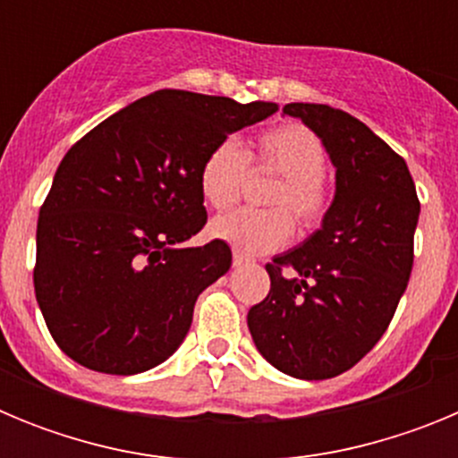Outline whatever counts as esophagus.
Masks as SVG:
<instances>
[{
    "label": "esophagus",
    "instance_id": "esophagus-1",
    "mask_svg": "<svg viewBox=\"0 0 458 458\" xmlns=\"http://www.w3.org/2000/svg\"><path fill=\"white\" fill-rule=\"evenodd\" d=\"M250 259L245 257L242 252H238V250H233V266H242V264H248Z\"/></svg>",
    "mask_w": 458,
    "mask_h": 458
}]
</instances>
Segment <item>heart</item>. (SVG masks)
<instances>
[{
	"label": "heart",
	"mask_w": 458,
	"mask_h": 458,
	"mask_svg": "<svg viewBox=\"0 0 458 458\" xmlns=\"http://www.w3.org/2000/svg\"><path fill=\"white\" fill-rule=\"evenodd\" d=\"M250 165L254 172L275 174L266 192L268 210L241 208L213 220L210 233L242 254L279 250L293 236V220L302 232H314L327 217L333 188L326 176V148L302 123H282L261 132L252 151L236 140H222L210 148L199 169V190L206 204L225 210L241 199Z\"/></svg>",
	"instance_id": "1"
}]
</instances>
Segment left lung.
Returning a JSON list of instances; mask_svg holds the SVG:
<instances>
[{
    "label": "left lung",
    "instance_id": "left-lung-1",
    "mask_svg": "<svg viewBox=\"0 0 458 458\" xmlns=\"http://www.w3.org/2000/svg\"><path fill=\"white\" fill-rule=\"evenodd\" d=\"M326 144L337 192L317 233L266 264L270 291L248 311L259 353L284 374L323 380L349 371L394 317L412 270L420 216L399 153L330 105L289 103Z\"/></svg>",
    "mask_w": 458,
    "mask_h": 458
}]
</instances>
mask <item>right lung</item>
Listing matches in <instances>:
<instances>
[{"instance_id":"1","label":"right lung","mask_w":458,"mask_h":458,"mask_svg":"<svg viewBox=\"0 0 458 458\" xmlns=\"http://www.w3.org/2000/svg\"><path fill=\"white\" fill-rule=\"evenodd\" d=\"M275 103L163 89L68 148L40 206L34 289L56 346L100 374L131 376L179 349L194 302L232 266L204 229L199 169L217 141Z\"/></svg>"}]
</instances>
